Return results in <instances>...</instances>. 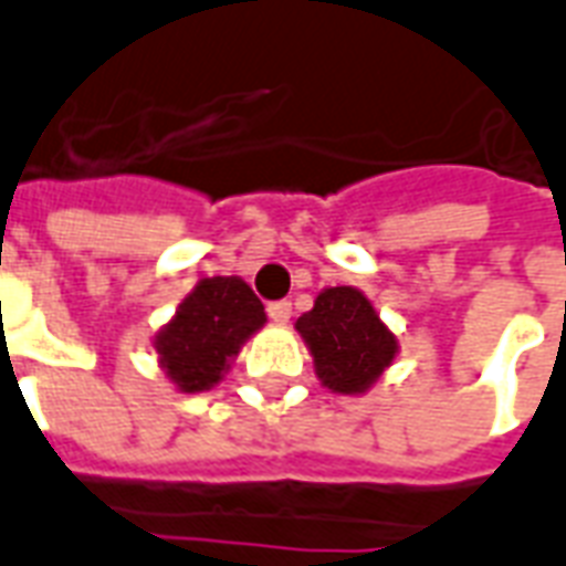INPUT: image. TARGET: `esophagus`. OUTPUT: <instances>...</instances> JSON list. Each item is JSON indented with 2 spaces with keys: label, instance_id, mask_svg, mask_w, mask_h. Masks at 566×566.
<instances>
[{
  "label": "esophagus",
  "instance_id": "1",
  "mask_svg": "<svg viewBox=\"0 0 566 566\" xmlns=\"http://www.w3.org/2000/svg\"><path fill=\"white\" fill-rule=\"evenodd\" d=\"M266 315H270L272 321H279V324H284V321H291V315H294V308H291V303H287V300H275V303L266 305Z\"/></svg>",
  "mask_w": 566,
  "mask_h": 566
}]
</instances>
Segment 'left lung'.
<instances>
[{
  "mask_svg": "<svg viewBox=\"0 0 566 566\" xmlns=\"http://www.w3.org/2000/svg\"><path fill=\"white\" fill-rule=\"evenodd\" d=\"M296 329L333 392H366L396 357V336L357 287H326Z\"/></svg>",
  "mask_w": 566,
  "mask_h": 566,
  "instance_id": "left-lung-1",
  "label": "left lung"
}]
</instances>
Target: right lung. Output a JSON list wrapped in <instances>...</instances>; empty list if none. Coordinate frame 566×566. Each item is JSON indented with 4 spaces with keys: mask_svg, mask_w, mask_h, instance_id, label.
Segmentation results:
<instances>
[{
    "mask_svg": "<svg viewBox=\"0 0 566 566\" xmlns=\"http://www.w3.org/2000/svg\"><path fill=\"white\" fill-rule=\"evenodd\" d=\"M266 324L263 303L237 275H216L182 300L177 317L155 336L161 366L182 392L216 387L240 345Z\"/></svg>",
    "mask_w": 566,
    "mask_h": 566,
    "instance_id": "1",
    "label": "right lung"
}]
</instances>
